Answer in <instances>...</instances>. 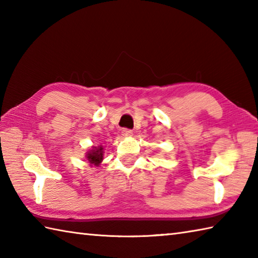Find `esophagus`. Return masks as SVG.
Here are the masks:
<instances>
[{"label":"esophagus","instance_id":"34e87169","mask_svg":"<svg viewBox=\"0 0 258 258\" xmlns=\"http://www.w3.org/2000/svg\"><path fill=\"white\" fill-rule=\"evenodd\" d=\"M122 135L123 136H132L133 135V131L128 130V128H124L122 130Z\"/></svg>","mask_w":258,"mask_h":258}]
</instances>
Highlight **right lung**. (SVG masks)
Instances as JSON below:
<instances>
[{"mask_svg": "<svg viewBox=\"0 0 258 258\" xmlns=\"http://www.w3.org/2000/svg\"><path fill=\"white\" fill-rule=\"evenodd\" d=\"M87 160L89 161L90 164H94V165H98L100 162H102V160H103V148L102 146L98 149L94 148L92 151H89V152L87 153Z\"/></svg>", "mask_w": 258, "mask_h": 258, "instance_id": "1", "label": "right lung"}]
</instances>
